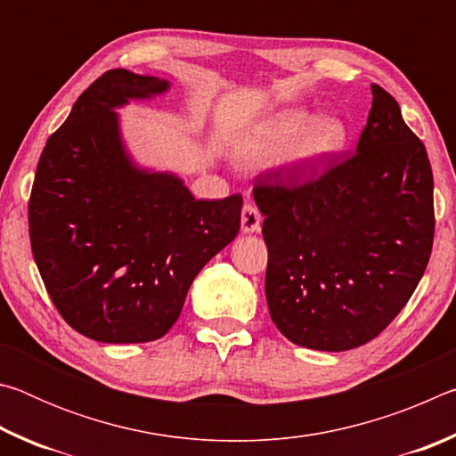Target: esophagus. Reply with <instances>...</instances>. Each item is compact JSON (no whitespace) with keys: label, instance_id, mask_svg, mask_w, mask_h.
Here are the masks:
<instances>
[{"label":"esophagus","instance_id":"34e87169","mask_svg":"<svg viewBox=\"0 0 456 456\" xmlns=\"http://www.w3.org/2000/svg\"><path fill=\"white\" fill-rule=\"evenodd\" d=\"M261 225V213L253 203H245L241 209V231L243 233H256Z\"/></svg>","mask_w":456,"mask_h":456}]
</instances>
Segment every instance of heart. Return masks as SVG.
Masks as SVG:
<instances>
[{"label": "heart", "mask_w": 456, "mask_h": 456, "mask_svg": "<svg viewBox=\"0 0 456 456\" xmlns=\"http://www.w3.org/2000/svg\"><path fill=\"white\" fill-rule=\"evenodd\" d=\"M348 126L338 117H315L302 106H293L269 117L251 130L239 146L245 165H264L281 159L297 142L293 157L304 165H320L344 149Z\"/></svg>", "instance_id": "heart-1"}]
</instances>
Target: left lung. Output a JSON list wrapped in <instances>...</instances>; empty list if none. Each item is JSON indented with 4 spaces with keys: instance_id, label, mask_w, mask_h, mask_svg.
Returning <instances> with one entry per match:
<instances>
[{
    "instance_id": "obj_1",
    "label": "left lung",
    "mask_w": 456,
    "mask_h": 456,
    "mask_svg": "<svg viewBox=\"0 0 456 456\" xmlns=\"http://www.w3.org/2000/svg\"><path fill=\"white\" fill-rule=\"evenodd\" d=\"M432 189L427 149L378 84L356 151L261 173L253 199L265 217V297L277 330L323 352L380 334L428 265Z\"/></svg>"
}]
</instances>
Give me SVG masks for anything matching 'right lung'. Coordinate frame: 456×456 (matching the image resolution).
Listing matches in <instances>:
<instances>
[{
	"label": "right lung",
	"mask_w": 456,
	"mask_h": 456,
	"mask_svg": "<svg viewBox=\"0 0 456 456\" xmlns=\"http://www.w3.org/2000/svg\"><path fill=\"white\" fill-rule=\"evenodd\" d=\"M167 80L108 70L45 142L29 195V243L56 310L104 344L163 338L203 265L233 241L241 195L197 200L179 176L136 168L114 108Z\"/></svg>",
	"instance_id": "obj_1"
}]
</instances>
